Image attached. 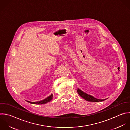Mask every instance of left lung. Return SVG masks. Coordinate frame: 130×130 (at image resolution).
<instances>
[{
  "label": "left lung",
  "instance_id": "left-lung-1",
  "mask_svg": "<svg viewBox=\"0 0 130 130\" xmlns=\"http://www.w3.org/2000/svg\"><path fill=\"white\" fill-rule=\"evenodd\" d=\"M77 93H78V94L79 95V96L80 97H82L83 98H84V99H85L86 100H87L88 101H90V102H101V101H103L106 100V99H98L96 98H95L94 97H93L92 96L89 95L85 93V92L81 91L79 89H77Z\"/></svg>",
  "mask_w": 130,
  "mask_h": 130
}]
</instances>
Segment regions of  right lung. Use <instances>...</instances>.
Returning a JSON list of instances; mask_svg holds the SVG:
<instances>
[{"mask_svg": "<svg viewBox=\"0 0 130 130\" xmlns=\"http://www.w3.org/2000/svg\"><path fill=\"white\" fill-rule=\"evenodd\" d=\"M53 94H51L49 97H48L46 98L45 99H44V100L40 101H37V102H30V101H27L30 103L33 104H43L47 103V102L51 101L53 99Z\"/></svg>", "mask_w": 130, "mask_h": 130, "instance_id": "obj_1", "label": "right lung"}]
</instances>
